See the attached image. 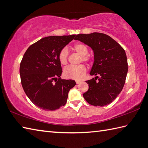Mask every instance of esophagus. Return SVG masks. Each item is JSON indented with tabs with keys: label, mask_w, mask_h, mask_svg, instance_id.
<instances>
[{
	"label": "esophagus",
	"mask_w": 148,
	"mask_h": 148,
	"mask_svg": "<svg viewBox=\"0 0 148 148\" xmlns=\"http://www.w3.org/2000/svg\"><path fill=\"white\" fill-rule=\"evenodd\" d=\"M75 82H76V84H78L81 83V81H75Z\"/></svg>",
	"instance_id": "esophagus-1"
}]
</instances>
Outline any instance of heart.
I'll list each match as a JSON object with an SVG mask.
<instances>
[{
  "mask_svg": "<svg viewBox=\"0 0 148 148\" xmlns=\"http://www.w3.org/2000/svg\"><path fill=\"white\" fill-rule=\"evenodd\" d=\"M74 50L81 56L80 62H88L90 60V57L88 56L89 49L86 45L82 43H76L74 46ZM69 51L67 48L62 49L58 54V60L62 65H66L68 62ZM86 73V68L83 65H79L77 66H70L66 67L63 71V75L67 79H73L79 80L83 77Z\"/></svg>",
  "mask_w": 148,
  "mask_h": 148,
  "instance_id": "b5f03b06",
  "label": "heart"
}]
</instances>
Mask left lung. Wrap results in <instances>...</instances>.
Returning <instances> with one entry per match:
<instances>
[{"mask_svg": "<svg viewBox=\"0 0 148 148\" xmlns=\"http://www.w3.org/2000/svg\"><path fill=\"white\" fill-rule=\"evenodd\" d=\"M75 40L88 45L94 52L90 75L97 76L86 81L89 89L84 98L96 106L110 104L121 93L125 82L128 64L124 49L104 33L79 34Z\"/></svg>", "mask_w": 148, "mask_h": 148, "instance_id": "left-lung-1", "label": "left lung"}]
</instances>
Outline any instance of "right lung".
I'll return each mask as SVG.
<instances>
[{
	"instance_id": "obj_1",
	"label": "right lung",
	"mask_w": 148,
	"mask_h": 148,
	"mask_svg": "<svg viewBox=\"0 0 148 148\" xmlns=\"http://www.w3.org/2000/svg\"><path fill=\"white\" fill-rule=\"evenodd\" d=\"M75 36L43 38L27 49L21 62L23 90L33 103L44 110H56L66 105L69 91L76 84L74 80L62 79L58 60L60 51Z\"/></svg>"
}]
</instances>
